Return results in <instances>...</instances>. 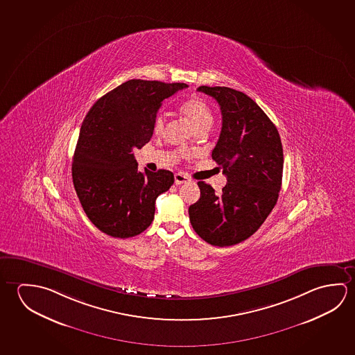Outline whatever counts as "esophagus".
Segmentation results:
<instances>
[{
	"mask_svg": "<svg viewBox=\"0 0 355 355\" xmlns=\"http://www.w3.org/2000/svg\"><path fill=\"white\" fill-rule=\"evenodd\" d=\"M188 180H189L188 175L182 173V172H178V173H175V184H182V183H186Z\"/></svg>",
	"mask_w": 355,
	"mask_h": 355,
	"instance_id": "34e87169",
	"label": "esophagus"
}]
</instances>
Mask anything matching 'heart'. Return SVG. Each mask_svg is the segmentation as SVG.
<instances>
[{"label":"heart","instance_id":"1","mask_svg":"<svg viewBox=\"0 0 355 355\" xmlns=\"http://www.w3.org/2000/svg\"><path fill=\"white\" fill-rule=\"evenodd\" d=\"M180 114L186 117L188 121L191 122L193 128H196L198 134L199 132H207L213 122H214V114L210 107V105L205 100L200 98H191L186 100L180 106ZM164 115L162 112H158L153 120V134H162L164 130Z\"/></svg>","mask_w":355,"mask_h":355}]
</instances>
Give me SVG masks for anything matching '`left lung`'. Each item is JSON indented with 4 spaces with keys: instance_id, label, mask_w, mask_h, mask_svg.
Instances as JSON below:
<instances>
[{
    "instance_id": "left-lung-1",
    "label": "left lung",
    "mask_w": 355,
    "mask_h": 355,
    "mask_svg": "<svg viewBox=\"0 0 355 355\" xmlns=\"http://www.w3.org/2000/svg\"><path fill=\"white\" fill-rule=\"evenodd\" d=\"M220 106L223 126L211 158L227 175L220 196L198 182L200 198L189 207L194 232L214 246L250 238L277 203L284 151L279 131L246 94L227 87H199Z\"/></svg>"
}]
</instances>
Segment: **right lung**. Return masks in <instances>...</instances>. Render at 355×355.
Wrapping results in <instances>:
<instances>
[{
  "label": "right lung",
  "mask_w": 355,
  "mask_h": 355,
  "mask_svg": "<svg viewBox=\"0 0 355 355\" xmlns=\"http://www.w3.org/2000/svg\"><path fill=\"white\" fill-rule=\"evenodd\" d=\"M184 83L132 79L101 96L80 128L71 175L83 209L95 227L112 238H132L155 218V203L175 182L171 171L142 173L135 148L151 140L162 101Z\"/></svg>",
  "instance_id": "obj_1"
}]
</instances>
